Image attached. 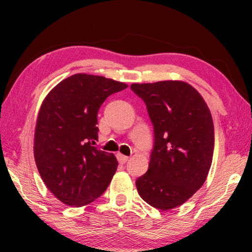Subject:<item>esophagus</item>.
<instances>
[{
    "instance_id": "esophagus-1",
    "label": "esophagus",
    "mask_w": 252,
    "mask_h": 252,
    "mask_svg": "<svg viewBox=\"0 0 252 252\" xmlns=\"http://www.w3.org/2000/svg\"><path fill=\"white\" fill-rule=\"evenodd\" d=\"M117 158H118V161L120 164H125L126 161L128 160V157L125 156V155H122V154L117 155Z\"/></svg>"
}]
</instances>
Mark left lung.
<instances>
[{
    "label": "left lung",
    "mask_w": 252,
    "mask_h": 252,
    "mask_svg": "<svg viewBox=\"0 0 252 252\" xmlns=\"http://www.w3.org/2000/svg\"><path fill=\"white\" fill-rule=\"evenodd\" d=\"M153 122L155 146L147 173L137 179L139 195L161 211L188 201L211 167L215 128L209 106L185 81L133 84Z\"/></svg>",
    "instance_id": "obj_1"
}]
</instances>
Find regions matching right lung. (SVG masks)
I'll return each instance as SVG.
<instances>
[{
	"instance_id": "obj_1",
	"label": "right lung",
	"mask_w": 252,
	"mask_h": 252,
	"mask_svg": "<svg viewBox=\"0 0 252 252\" xmlns=\"http://www.w3.org/2000/svg\"><path fill=\"white\" fill-rule=\"evenodd\" d=\"M127 88L101 75L77 73L43 99L34 133V159L47 188L64 204L87 205L116 173L115 155L94 147L97 112L110 95Z\"/></svg>"
}]
</instances>
